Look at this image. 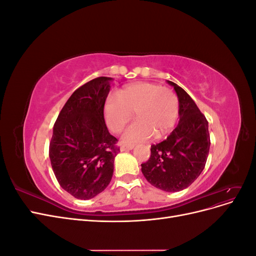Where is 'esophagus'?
Instances as JSON below:
<instances>
[{
    "mask_svg": "<svg viewBox=\"0 0 256 256\" xmlns=\"http://www.w3.org/2000/svg\"><path fill=\"white\" fill-rule=\"evenodd\" d=\"M134 150V145H125V144H122L120 146V150L122 152H128V150Z\"/></svg>",
    "mask_w": 256,
    "mask_h": 256,
    "instance_id": "obj_1",
    "label": "esophagus"
}]
</instances>
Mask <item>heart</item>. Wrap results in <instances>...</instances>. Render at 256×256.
I'll return each instance as SVG.
<instances>
[{
  "instance_id": "b5f03b06",
  "label": "heart",
  "mask_w": 256,
  "mask_h": 256,
  "mask_svg": "<svg viewBox=\"0 0 256 256\" xmlns=\"http://www.w3.org/2000/svg\"><path fill=\"white\" fill-rule=\"evenodd\" d=\"M136 112V120L124 131L122 141L136 144L160 138L171 130L180 115V100L175 92L159 84L140 82L127 85L120 95L110 94L104 102L108 127L118 134Z\"/></svg>"
}]
</instances>
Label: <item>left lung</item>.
<instances>
[{"label":"left lung","instance_id":"obj_1","mask_svg":"<svg viewBox=\"0 0 256 256\" xmlns=\"http://www.w3.org/2000/svg\"><path fill=\"white\" fill-rule=\"evenodd\" d=\"M180 100V122L164 141L152 144L150 157L142 164V173L154 187L166 192L184 190L205 168L210 136L208 122L196 102L172 81Z\"/></svg>","mask_w":256,"mask_h":256}]
</instances>
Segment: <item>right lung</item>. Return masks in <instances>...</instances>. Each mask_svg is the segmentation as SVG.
<instances>
[{
  "label": "right lung",
  "mask_w": 256,
  "mask_h": 256,
  "mask_svg": "<svg viewBox=\"0 0 256 256\" xmlns=\"http://www.w3.org/2000/svg\"><path fill=\"white\" fill-rule=\"evenodd\" d=\"M111 81L99 76L76 90L54 124L49 145L52 170L60 187L76 198H92L112 180L120 147L104 116Z\"/></svg>",
  "instance_id": "obj_1"
}]
</instances>
